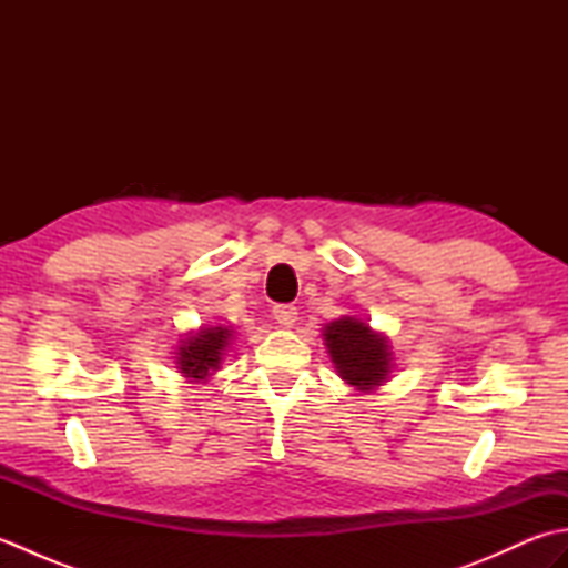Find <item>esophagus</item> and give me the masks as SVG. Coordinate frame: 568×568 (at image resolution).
<instances>
[{"label":"esophagus","instance_id":"esophagus-1","mask_svg":"<svg viewBox=\"0 0 568 568\" xmlns=\"http://www.w3.org/2000/svg\"><path fill=\"white\" fill-rule=\"evenodd\" d=\"M273 317L277 320L281 327H293L295 320H297V307L295 305H275Z\"/></svg>","mask_w":568,"mask_h":568}]
</instances>
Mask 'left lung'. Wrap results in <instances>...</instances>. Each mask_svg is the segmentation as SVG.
<instances>
[{"instance_id": "1", "label": "left lung", "mask_w": 568, "mask_h": 568, "mask_svg": "<svg viewBox=\"0 0 568 568\" xmlns=\"http://www.w3.org/2000/svg\"><path fill=\"white\" fill-rule=\"evenodd\" d=\"M332 361L339 376L361 390H371L388 378L390 352L381 334H373L368 324L354 317L332 322L324 329Z\"/></svg>"}]
</instances>
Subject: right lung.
Here are the masks:
<instances>
[{
    "instance_id": "obj_1",
    "label": "right lung",
    "mask_w": 568,
    "mask_h": 568,
    "mask_svg": "<svg viewBox=\"0 0 568 568\" xmlns=\"http://www.w3.org/2000/svg\"><path fill=\"white\" fill-rule=\"evenodd\" d=\"M229 336H232V332L224 327L200 329L197 334L187 336V342H183V346H180L178 352L180 373H185L187 378H197V381L207 378L212 371L220 368Z\"/></svg>"
}]
</instances>
